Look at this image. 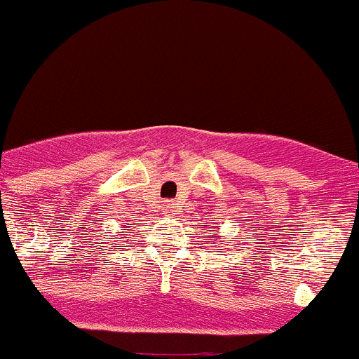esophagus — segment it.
<instances>
[{
    "label": "esophagus",
    "mask_w": 359,
    "mask_h": 359,
    "mask_svg": "<svg viewBox=\"0 0 359 359\" xmlns=\"http://www.w3.org/2000/svg\"><path fill=\"white\" fill-rule=\"evenodd\" d=\"M174 205H176V203H174V201H167V203H165V212H172V208H174Z\"/></svg>",
    "instance_id": "esophagus-1"
}]
</instances>
